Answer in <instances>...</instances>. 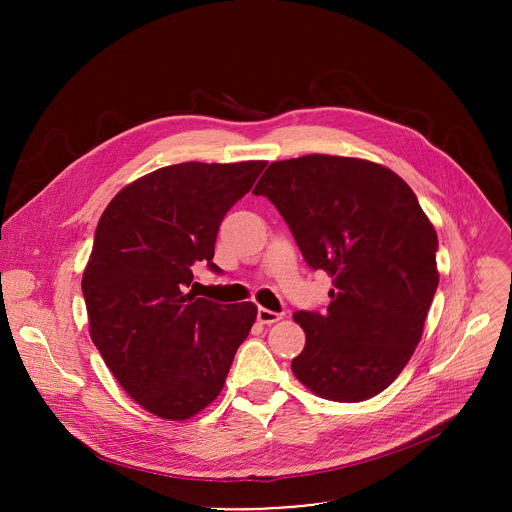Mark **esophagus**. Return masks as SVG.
I'll return each mask as SVG.
<instances>
[{"mask_svg":"<svg viewBox=\"0 0 512 512\" xmlns=\"http://www.w3.org/2000/svg\"><path fill=\"white\" fill-rule=\"evenodd\" d=\"M257 320H259L261 324H273V322H279V320H281V314L271 312V310H267V308H259V310H257Z\"/></svg>","mask_w":512,"mask_h":512,"instance_id":"34e87169","label":"esophagus"}]
</instances>
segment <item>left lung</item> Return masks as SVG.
Here are the masks:
<instances>
[{
  "label": "left lung",
  "instance_id": "1",
  "mask_svg": "<svg viewBox=\"0 0 512 512\" xmlns=\"http://www.w3.org/2000/svg\"><path fill=\"white\" fill-rule=\"evenodd\" d=\"M253 194L273 202L306 263L334 283L324 312L294 314L306 346L291 371L330 401L379 395L419 344L440 283L417 196L389 168L322 154L273 162Z\"/></svg>",
  "mask_w": 512,
  "mask_h": 512
}]
</instances>
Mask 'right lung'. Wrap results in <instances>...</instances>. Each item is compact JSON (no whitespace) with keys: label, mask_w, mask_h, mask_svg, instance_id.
Wrapping results in <instances>:
<instances>
[{"label":"right lung","mask_w":512,"mask_h":512,"mask_svg":"<svg viewBox=\"0 0 512 512\" xmlns=\"http://www.w3.org/2000/svg\"><path fill=\"white\" fill-rule=\"evenodd\" d=\"M267 162L160 168L125 186L105 208L83 273L91 338L125 393L178 421L225 387L257 306L192 294L196 263H212L216 233Z\"/></svg>","instance_id":"obj_1"}]
</instances>
